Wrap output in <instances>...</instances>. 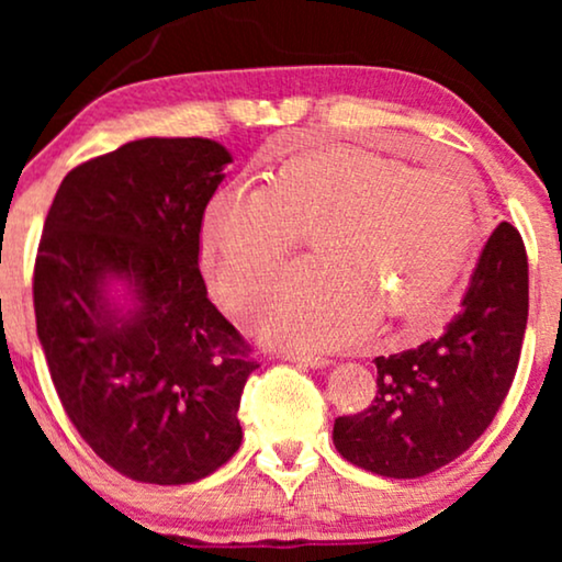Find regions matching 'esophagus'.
<instances>
[{
    "instance_id": "obj_1",
    "label": "esophagus",
    "mask_w": 562,
    "mask_h": 562,
    "mask_svg": "<svg viewBox=\"0 0 562 562\" xmlns=\"http://www.w3.org/2000/svg\"><path fill=\"white\" fill-rule=\"evenodd\" d=\"M279 358L291 360V363H299L304 368H327L329 360L322 356H314V352H302V350H281Z\"/></svg>"
}]
</instances>
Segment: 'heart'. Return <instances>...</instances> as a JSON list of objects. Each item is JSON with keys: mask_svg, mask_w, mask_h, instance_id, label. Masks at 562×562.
Listing matches in <instances>:
<instances>
[{"mask_svg": "<svg viewBox=\"0 0 562 562\" xmlns=\"http://www.w3.org/2000/svg\"><path fill=\"white\" fill-rule=\"evenodd\" d=\"M312 229L317 258L289 268L258 304L268 337L340 348L386 317L417 333L442 317L473 248V179L458 164L327 150L289 160L263 183H227L202 220L220 296L248 306Z\"/></svg>", "mask_w": 562, "mask_h": 562, "instance_id": "obj_1", "label": "heart"}]
</instances>
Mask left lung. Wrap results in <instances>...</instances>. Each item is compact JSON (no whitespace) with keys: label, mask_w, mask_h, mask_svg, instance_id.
<instances>
[{"label":"left lung","mask_w":562,"mask_h":562,"mask_svg":"<svg viewBox=\"0 0 562 562\" xmlns=\"http://www.w3.org/2000/svg\"><path fill=\"white\" fill-rule=\"evenodd\" d=\"M527 281L525 243L502 222L445 333L375 358L379 391L366 412L335 419L337 452L386 479H419L463 456L494 422L517 373Z\"/></svg>","instance_id":"8db88e82"}]
</instances>
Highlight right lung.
Listing matches in <instances>:
<instances>
[{"label": "right lung", "mask_w": 562, "mask_h": 562, "mask_svg": "<svg viewBox=\"0 0 562 562\" xmlns=\"http://www.w3.org/2000/svg\"><path fill=\"white\" fill-rule=\"evenodd\" d=\"M227 164L210 137H143L76 166L45 217L37 340L68 419L133 481L194 483L240 448L258 363L199 271Z\"/></svg>", "instance_id": "1"}]
</instances>
